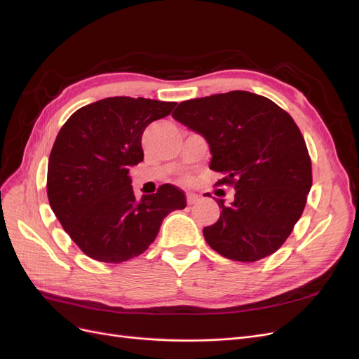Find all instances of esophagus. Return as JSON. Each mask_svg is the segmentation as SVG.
<instances>
[{"label": "esophagus", "mask_w": 359, "mask_h": 359, "mask_svg": "<svg viewBox=\"0 0 359 359\" xmlns=\"http://www.w3.org/2000/svg\"><path fill=\"white\" fill-rule=\"evenodd\" d=\"M186 196H187V203H189V205L196 203V202H198V199H199L198 194H196V193H193V191H187Z\"/></svg>", "instance_id": "esophagus-1"}]
</instances>
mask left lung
Here are the masks:
<instances>
[{"instance_id":"obj_1","label":"left lung","mask_w":359,"mask_h":359,"mask_svg":"<svg viewBox=\"0 0 359 359\" xmlns=\"http://www.w3.org/2000/svg\"><path fill=\"white\" fill-rule=\"evenodd\" d=\"M172 116L201 133L210 169L224 175L235 201L203 227L208 245L238 262L276 253L297 224L311 189V160L293 118L264 95L231 91L178 104Z\"/></svg>"}]
</instances>
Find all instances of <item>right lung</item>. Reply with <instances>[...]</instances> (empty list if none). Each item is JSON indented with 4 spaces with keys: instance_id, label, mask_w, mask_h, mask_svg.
<instances>
[{
    "instance_id": "add662e5",
    "label": "right lung",
    "mask_w": 359,
    "mask_h": 359,
    "mask_svg": "<svg viewBox=\"0 0 359 359\" xmlns=\"http://www.w3.org/2000/svg\"><path fill=\"white\" fill-rule=\"evenodd\" d=\"M177 103L107 97L76 111L60 130L48 165V199L62 229L94 260L121 264L154 243L165 217L186 208L172 184L135 198L130 168L144 160L145 128Z\"/></svg>"
}]
</instances>
